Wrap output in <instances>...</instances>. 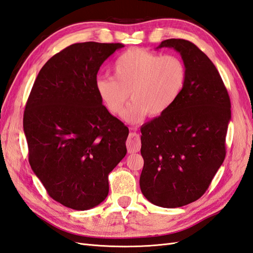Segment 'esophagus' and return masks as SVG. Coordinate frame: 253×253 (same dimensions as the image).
<instances>
[{
	"mask_svg": "<svg viewBox=\"0 0 253 253\" xmlns=\"http://www.w3.org/2000/svg\"><path fill=\"white\" fill-rule=\"evenodd\" d=\"M140 136L136 132H131L126 140V148L128 153L138 152L140 149Z\"/></svg>",
	"mask_w": 253,
	"mask_h": 253,
	"instance_id": "obj_1",
	"label": "esophagus"
}]
</instances>
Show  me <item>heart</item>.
<instances>
[{
    "label": "heart",
    "instance_id": "b5f03b06",
    "mask_svg": "<svg viewBox=\"0 0 253 253\" xmlns=\"http://www.w3.org/2000/svg\"><path fill=\"white\" fill-rule=\"evenodd\" d=\"M113 76L98 77L95 88L106 107L126 120L140 121L149 113L160 116L174 105L186 87L188 71L182 59L175 54L162 55L141 48L121 53L113 65Z\"/></svg>",
    "mask_w": 253,
    "mask_h": 253
}]
</instances>
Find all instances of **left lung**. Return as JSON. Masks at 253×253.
Returning <instances> with one entry per match:
<instances>
[{
	"instance_id": "1",
	"label": "left lung",
	"mask_w": 253,
	"mask_h": 253,
	"mask_svg": "<svg viewBox=\"0 0 253 253\" xmlns=\"http://www.w3.org/2000/svg\"><path fill=\"white\" fill-rule=\"evenodd\" d=\"M187 65V84L168 112L141 127L139 186L160 207L188 205L206 192L225 158L231 101L218 70L193 42L163 41Z\"/></svg>"
}]
</instances>
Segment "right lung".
<instances>
[{
    "label": "right lung",
    "instance_id": "right-lung-1",
    "mask_svg": "<svg viewBox=\"0 0 253 253\" xmlns=\"http://www.w3.org/2000/svg\"><path fill=\"white\" fill-rule=\"evenodd\" d=\"M123 45L77 42L42 67L26 104L29 162L51 199L87 211L106 199L108 175L126 155L128 128L102 104L95 82Z\"/></svg>",
    "mask_w": 253,
    "mask_h": 253
}]
</instances>
